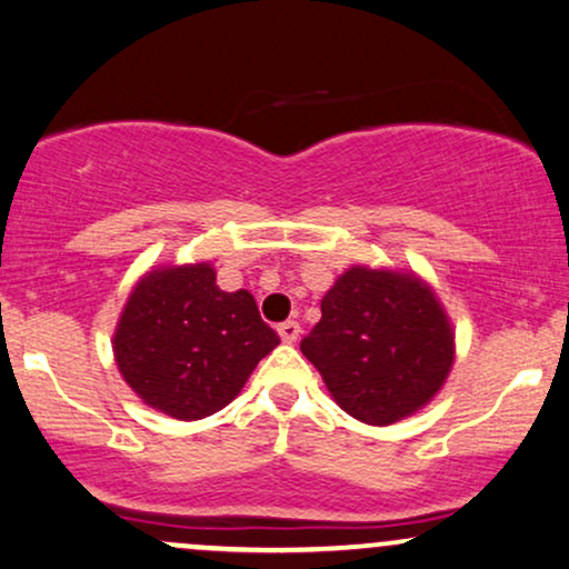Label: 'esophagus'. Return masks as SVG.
<instances>
[{
    "label": "esophagus",
    "mask_w": 569,
    "mask_h": 569,
    "mask_svg": "<svg viewBox=\"0 0 569 569\" xmlns=\"http://www.w3.org/2000/svg\"><path fill=\"white\" fill-rule=\"evenodd\" d=\"M278 333H280V338H283L286 343H293L299 338L301 328H299L297 320H286V322H280V326H278Z\"/></svg>",
    "instance_id": "obj_1"
}]
</instances>
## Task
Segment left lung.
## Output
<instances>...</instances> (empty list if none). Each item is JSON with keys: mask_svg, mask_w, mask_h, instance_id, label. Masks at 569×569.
<instances>
[{"mask_svg": "<svg viewBox=\"0 0 569 569\" xmlns=\"http://www.w3.org/2000/svg\"><path fill=\"white\" fill-rule=\"evenodd\" d=\"M320 312L301 355L355 420L391 426L443 388L457 355L455 328L417 272L351 264L322 297Z\"/></svg>", "mask_w": 569, "mask_h": 569, "instance_id": "8db88e82", "label": "left lung"}]
</instances>
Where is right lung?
Masks as SVG:
<instances>
[{
  "label": "right lung",
  "mask_w": 569,
  "mask_h": 569,
  "mask_svg": "<svg viewBox=\"0 0 569 569\" xmlns=\"http://www.w3.org/2000/svg\"><path fill=\"white\" fill-rule=\"evenodd\" d=\"M278 343L254 297L222 291L210 262L143 272L112 336L126 383L176 420H201L231 405Z\"/></svg>",
  "instance_id": "add662e5"
}]
</instances>
